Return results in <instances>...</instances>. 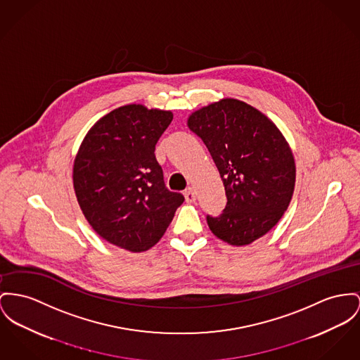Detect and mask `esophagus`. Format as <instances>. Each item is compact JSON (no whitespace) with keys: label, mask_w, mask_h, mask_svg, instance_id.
<instances>
[{"label":"esophagus","mask_w":360,"mask_h":360,"mask_svg":"<svg viewBox=\"0 0 360 360\" xmlns=\"http://www.w3.org/2000/svg\"><path fill=\"white\" fill-rule=\"evenodd\" d=\"M184 196H186V200L187 203H193L196 200V195L192 187H188L186 191H184Z\"/></svg>","instance_id":"esophagus-1"}]
</instances>
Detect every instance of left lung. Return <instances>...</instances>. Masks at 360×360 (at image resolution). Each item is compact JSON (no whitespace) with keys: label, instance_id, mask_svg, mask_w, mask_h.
<instances>
[{"label":"left lung","instance_id":"1","mask_svg":"<svg viewBox=\"0 0 360 360\" xmlns=\"http://www.w3.org/2000/svg\"><path fill=\"white\" fill-rule=\"evenodd\" d=\"M187 124L206 144L228 199L219 216L206 217L210 231L231 245L262 238L293 195L296 168L285 138L264 113L233 98L193 112Z\"/></svg>","mask_w":360,"mask_h":360}]
</instances>
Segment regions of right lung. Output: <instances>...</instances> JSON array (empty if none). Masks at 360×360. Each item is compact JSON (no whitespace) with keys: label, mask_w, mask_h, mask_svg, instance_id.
<instances>
[{"label":"right lung","mask_w":360,"mask_h":360,"mask_svg":"<svg viewBox=\"0 0 360 360\" xmlns=\"http://www.w3.org/2000/svg\"><path fill=\"white\" fill-rule=\"evenodd\" d=\"M173 120L169 110L125 105L96 121L73 162L79 206L102 239L132 252L165 233L180 192L165 187L155 144Z\"/></svg>","instance_id":"right-lung-1"}]
</instances>
